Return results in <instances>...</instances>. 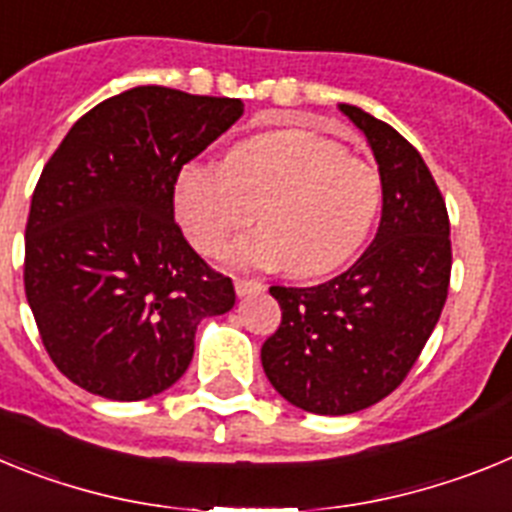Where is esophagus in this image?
Returning a JSON list of instances; mask_svg holds the SVG:
<instances>
[{"mask_svg":"<svg viewBox=\"0 0 512 512\" xmlns=\"http://www.w3.org/2000/svg\"><path fill=\"white\" fill-rule=\"evenodd\" d=\"M266 289L264 282H259V279H235V295L238 297H248V295H261Z\"/></svg>","mask_w":512,"mask_h":512,"instance_id":"34e87169","label":"esophagus"}]
</instances>
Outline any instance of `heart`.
<instances>
[{"label":"heart","instance_id":"heart-1","mask_svg":"<svg viewBox=\"0 0 512 512\" xmlns=\"http://www.w3.org/2000/svg\"><path fill=\"white\" fill-rule=\"evenodd\" d=\"M176 217L197 251L215 256L259 210L264 228L228 251L235 264L320 277L351 261L382 210V176L364 158L305 130L248 138L225 164L182 166Z\"/></svg>","mask_w":512,"mask_h":512}]
</instances>
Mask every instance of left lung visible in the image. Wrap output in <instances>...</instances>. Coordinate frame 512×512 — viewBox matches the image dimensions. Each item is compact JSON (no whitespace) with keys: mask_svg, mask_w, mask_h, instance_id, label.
<instances>
[{"mask_svg":"<svg viewBox=\"0 0 512 512\" xmlns=\"http://www.w3.org/2000/svg\"><path fill=\"white\" fill-rule=\"evenodd\" d=\"M341 112L379 164V230L336 279L271 287L282 323L261 346L271 387L315 415L359 413L395 392L441 318L451 279L449 212L423 156L369 112Z\"/></svg>","mask_w":512,"mask_h":512,"instance_id":"left-lung-1","label":"left lung"}]
</instances>
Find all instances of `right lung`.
Wrapping results in <instances>:
<instances>
[{"mask_svg":"<svg viewBox=\"0 0 512 512\" xmlns=\"http://www.w3.org/2000/svg\"><path fill=\"white\" fill-rule=\"evenodd\" d=\"M241 115V99L135 87L79 117L48 158L27 215L25 295L81 390L117 402L169 390L200 320L235 305L230 277L176 225L174 184Z\"/></svg>","mask_w":512,"mask_h":512,"instance_id":"right-lung-1","label":"right lung"}]
</instances>
